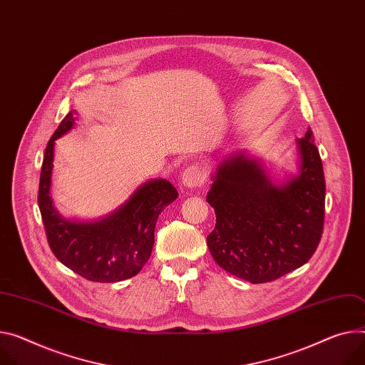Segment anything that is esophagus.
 <instances>
[{"instance_id": "34e87169", "label": "esophagus", "mask_w": 365, "mask_h": 365, "mask_svg": "<svg viewBox=\"0 0 365 365\" xmlns=\"http://www.w3.org/2000/svg\"><path fill=\"white\" fill-rule=\"evenodd\" d=\"M180 180L185 187H197L204 183V172L201 170L200 165H189V168L183 170Z\"/></svg>"}]
</instances>
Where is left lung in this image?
<instances>
[{
    "instance_id": "1",
    "label": "left lung",
    "mask_w": 365,
    "mask_h": 365,
    "mask_svg": "<svg viewBox=\"0 0 365 365\" xmlns=\"http://www.w3.org/2000/svg\"><path fill=\"white\" fill-rule=\"evenodd\" d=\"M295 144L297 173L282 180L242 151L222 157L211 176L207 202L217 224L208 249L224 271L252 284L303 267L322 237L326 185L312 129Z\"/></svg>"
}]
</instances>
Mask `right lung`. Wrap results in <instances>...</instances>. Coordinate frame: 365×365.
Listing matches in <instances>:
<instances>
[{
  "mask_svg": "<svg viewBox=\"0 0 365 365\" xmlns=\"http://www.w3.org/2000/svg\"><path fill=\"white\" fill-rule=\"evenodd\" d=\"M77 120L71 110L49 140L41 170L39 210L51 250L65 267L93 282H118L135 277L151 256L158 215L176 197L165 179L140 185L113 212L91 221L62 217L51 196L55 141L68 134Z\"/></svg>",
  "mask_w": 365,
  "mask_h": 365,
  "instance_id": "add662e5",
  "label": "right lung"
}]
</instances>
